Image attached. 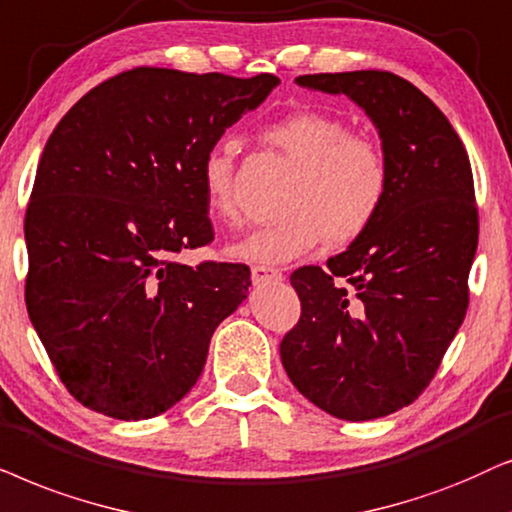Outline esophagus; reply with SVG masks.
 Masks as SVG:
<instances>
[{
    "label": "esophagus",
    "mask_w": 512,
    "mask_h": 512,
    "mask_svg": "<svg viewBox=\"0 0 512 512\" xmlns=\"http://www.w3.org/2000/svg\"><path fill=\"white\" fill-rule=\"evenodd\" d=\"M281 278H283V274L274 267H264V264H257V267H252V283H255V285L278 283Z\"/></svg>",
    "instance_id": "34e87169"
}]
</instances>
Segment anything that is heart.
<instances>
[{"mask_svg": "<svg viewBox=\"0 0 512 512\" xmlns=\"http://www.w3.org/2000/svg\"><path fill=\"white\" fill-rule=\"evenodd\" d=\"M297 163L276 222L250 231L229 245V255L252 264H285L309 255L327 238L349 245L377 220L388 196V161L370 138L353 135L342 119L302 109L264 131ZM201 192L208 213L229 222L234 203V145L220 142L203 156Z\"/></svg>", "mask_w": 512, "mask_h": 512, "instance_id": "1", "label": "heart"}]
</instances>
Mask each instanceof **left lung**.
I'll return each mask as SVG.
<instances>
[{
  "label": "left lung",
  "instance_id": "obj_1",
  "mask_svg": "<svg viewBox=\"0 0 512 512\" xmlns=\"http://www.w3.org/2000/svg\"><path fill=\"white\" fill-rule=\"evenodd\" d=\"M356 102L388 161L384 208L327 267L290 276L302 316L281 342L299 393L344 421L398 412L431 384L466 318L478 208L466 147L417 86L391 72L304 74Z\"/></svg>",
  "mask_w": 512,
  "mask_h": 512
}]
</instances>
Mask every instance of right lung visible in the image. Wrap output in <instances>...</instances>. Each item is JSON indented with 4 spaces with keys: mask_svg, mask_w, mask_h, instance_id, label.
<instances>
[{
    "mask_svg": "<svg viewBox=\"0 0 512 512\" xmlns=\"http://www.w3.org/2000/svg\"><path fill=\"white\" fill-rule=\"evenodd\" d=\"M278 84L138 67L88 91L51 133L25 215V304L81 405L152 419L201 377L250 269L187 267L175 252L213 241L203 156Z\"/></svg>",
    "mask_w": 512,
    "mask_h": 512,
    "instance_id": "right-lung-1",
    "label": "right lung"
}]
</instances>
